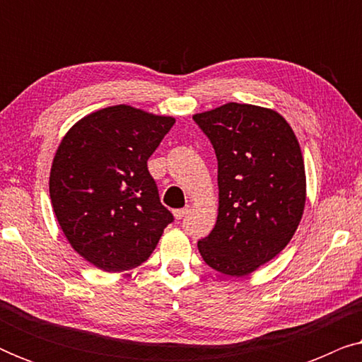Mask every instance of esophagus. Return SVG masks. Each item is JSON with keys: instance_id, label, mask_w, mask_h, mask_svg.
Returning a JSON list of instances; mask_svg holds the SVG:
<instances>
[{"instance_id": "obj_1", "label": "esophagus", "mask_w": 362, "mask_h": 362, "mask_svg": "<svg viewBox=\"0 0 362 362\" xmlns=\"http://www.w3.org/2000/svg\"><path fill=\"white\" fill-rule=\"evenodd\" d=\"M187 212H189V207H185V209H176V211H173V214H175V217L176 219H182V217H185Z\"/></svg>"}]
</instances>
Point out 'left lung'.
Masks as SVG:
<instances>
[{"label":"left lung","mask_w":362,"mask_h":362,"mask_svg":"<svg viewBox=\"0 0 362 362\" xmlns=\"http://www.w3.org/2000/svg\"><path fill=\"white\" fill-rule=\"evenodd\" d=\"M192 118L214 146L219 186L216 226L197 249L214 270L245 276L298 229L306 201L300 143L272 108L229 102Z\"/></svg>","instance_id":"8db88e82"}]
</instances>
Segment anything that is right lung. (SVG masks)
Segmentation results:
<instances>
[{
    "label": "right lung",
    "mask_w": 362,
    "mask_h": 362,
    "mask_svg": "<svg viewBox=\"0 0 362 362\" xmlns=\"http://www.w3.org/2000/svg\"><path fill=\"white\" fill-rule=\"evenodd\" d=\"M175 118L113 105L83 117L64 135L49 176L59 226L103 272L141 265L173 222L148 171Z\"/></svg>",
    "instance_id": "1"
}]
</instances>
